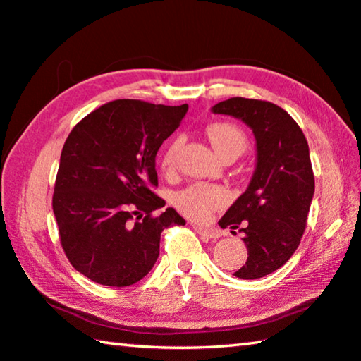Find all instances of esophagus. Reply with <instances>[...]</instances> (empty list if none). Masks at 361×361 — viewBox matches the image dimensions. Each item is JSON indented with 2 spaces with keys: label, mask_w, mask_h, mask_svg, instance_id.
<instances>
[{
  "label": "esophagus",
  "mask_w": 361,
  "mask_h": 361,
  "mask_svg": "<svg viewBox=\"0 0 361 361\" xmlns=\"http://www.w3.org/2000/svg\"><path fill=\"white\" fill-rule=\"evenodd\" d=\"M192 228L200 237H204V239H218V232H215V231L207 229V228H204V226H197V224H194Z\"/></svg>",
  "instance_id": "34e87169"
}]
</instances>
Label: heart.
<instances>
[{
    "label": "heart",
    "mask_w": 361,
    "mask_h": 361,
    "mask_svg": "<svg viewBox=\"0 0 361 361\" xmlns=\"http://www.w3.org/2000/svg\"><path fill=\"white\" fill-rule=\"evenodd\" d=\"M207 137H209L213 149L223 161L237 159L247 149V137L240 127L231 122H213L207 127ZM181 146L180 138H173L166 145L161 152V167L164 172L172 173L176 167V156H178ZM226 192L221 188L192 185L181 191L175 199V205L181 213L194 221H204L213 212L226 204Z\"/></svg>",
    "instance_id": "b5f03b06"
}]
</instances>
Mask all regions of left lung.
<instances>
[{
	"instance_id": "left-lung-1",
	"label": "left lung",
	"mask_w": 361,
	"mask_h": 361,
	"mask_svg": "<svg viewBox=\"0 0 361 361\" xmlns=\"http://www.w3.org/2000/svg\"><path fill=\"white\" fill-rule=\"evenodd\" d=\"M212 111L245 122L256 140L252 181L219 226L245 234L248 258L234 276L261 279L291 258L304 234L315 189L307 140L296 121L271 102L234 97Z\"/></svg>"
}]
</instances>
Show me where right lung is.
<instances>
[{"instance_id": "add662e5", "label": "right lung", "mask_w": 361, "mask_h": 361, "mask_svg": "<svg viewBox=\"0 0 361 361\" xmlns=\"http://www.w3.org/2000/svg\"><path fill=\"white\" fill-rule=\"evenodd\" d=\"M188 105L114 100L73 127L63 145L52 209L60 243L71 266L105 286H129L159 256L162 231L185 226L162 209L156 154L178 129Z\"/></svg>"}]
</instances>
